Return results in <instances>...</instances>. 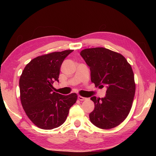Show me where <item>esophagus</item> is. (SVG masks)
Masks as SVG:
<instances>
[{
    "mask_svg": "<svg viewBox=\"0 0 156 156\" xmlns=\"http://www.w3.org/2000/svg\"><path fill=\"white\" fill-rule=\"evenodd\" d=\"M78 99L79 100H81V101H84V100H87V98H85V97H83V96H78Z\"/></svg>",
    "mask_w": 156,
    "mask_h": 156,
    "instance_id": "esophagus-1",
    "label": "esophagus"
}]
</instances>
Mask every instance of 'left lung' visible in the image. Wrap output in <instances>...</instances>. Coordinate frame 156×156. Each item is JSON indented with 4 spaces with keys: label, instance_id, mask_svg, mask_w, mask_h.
I'll use <instances>...</instances> for the list:
<instances>
[{
    "label": "left lung",
    "instance_id": "8db88e82",
    "mask_svg": "<svg viewBox=\"0 0 156 156\" xmlns=\"http://www.w3.org/2000/svg\"><path fill=\"white\" fill-rule=\"evenodd\" d=\"M80 55L90 67L91 81L96 87L107 88L104 98H90L94 109L90 120L103 129L116 127L128 115L135 96L131 65L121 54L103 48L85 49Z\"/></svg>",
    "mask_w": 156,
    "mask_h": 156
}]
</instances>
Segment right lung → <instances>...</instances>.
I'll use <instances>...</instances> for the list:
<instances>
[{"label": "right lung", "mask_w": 156, "mask_h": 156, "mask_svg": "<svg viewBox=\"0 0 156 156\" xmlns=\"http://www.w3.org/2000/svg\"><path fill=\"white\" fill-rule=\"evenodd\" d=\"M73 50L54 52L32 59L23 69L20 79V98L27 116L37 127L52 129L66 120L70 107L77 96L53 92L58 82L60 68L65 58Z\"/></svg>", "instance_id": "1"}]
</instances>
